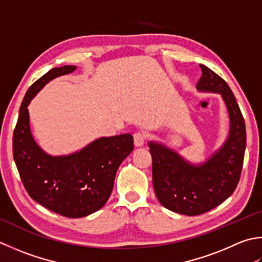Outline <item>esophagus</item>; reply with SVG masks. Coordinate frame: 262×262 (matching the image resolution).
Returning <instances> with one entry per match:
<instances>
[{"label": "esophagus", "mask_w": 262, "mask_h": 262, "mask_svg": "<svg viewBox=\"0 0 262 262\" xmlns=\"http://www.w3.org/2000/svg\"><path fill=\"white\" fill-rule=\"evenodd\" d=\"M146 140V134L143 132H136L134 134V144L135 146H142Z\"/></svg>", "instance_id": "esophagus-1"}]
</instances>
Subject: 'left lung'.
Instances as JSON below:
<instances>
[{
	"mask_svg": "<svg viewBox=\"0 0 262 262\" xmlns=\"http://www.w3.org/2000/svg\"><path fill=\"white\" fill-rule=\"evenodd\" d=\"M200 68L198 90L222 94L227 105L230 130L226 143L202 166H193L166 146L148 143L158 200L165 208L186 216L208 212L232 195L241 178L247 146L244 118L232 90L208 67L200 64Z\"/></svg>",
	"mask_w": 262,
	"mask_h": 262,
	"instance_id": "obj_1",
	"label": "left lung"
}]
</instances>
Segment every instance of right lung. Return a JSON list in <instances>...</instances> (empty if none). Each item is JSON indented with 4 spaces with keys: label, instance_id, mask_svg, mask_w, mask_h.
Masks as SVG:
<instances>
[{
    "label": "right lung",
    "instance_id": "obj_1",
    "mask_svg": "<svg viewBox=\"0 0 262 262\" xmlns=\"http://www.w3.org/2000/svg\"><path fill=\"white\" fill-rule=\"evenodd\" d=\"M75 69V66L53 68L29 87L20 105L12 141L14 162L29 196L68 218L89 216L104 206L118 168L134 150L130 134L101 137L66 157H51L36 144L29 128V102L46 83Z\"/></svg>",
    "mask_w": 262,
    "mask_h": 262
}]
</instances>
